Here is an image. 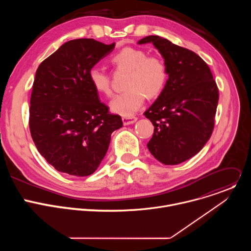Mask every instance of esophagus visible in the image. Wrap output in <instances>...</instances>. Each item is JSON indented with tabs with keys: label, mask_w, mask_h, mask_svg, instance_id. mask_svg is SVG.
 <instances>
[{
	"label": "esophagus",
	"mask_w": 251,
	"mask_h": 251,
	"mask_svg": "<svg viewBox=\"0 0 251 251\" xmlns=\"http://www.w3.org/2000/svg\"><path fill=\"white\" fill-rule=\"evenodd\" d=\"M122 121L124 125H130L137 121V117H123Z\"/></svg>",
	"instance_id": "esophagus-1"
}]
</instances>
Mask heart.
<instances>
[{"label":"heart","mask_w":251,"mask_h":251,"mask_svg":"<svg viewBox=\"0 0 251 251\" xmlns=\"http://www.w3.org/2000/svg\"><path fill=\"white\" fill-rule=\"evenodd\" d=\"M111 62L118 70L128 71L127 89L110 102V108L116 114L130 117L144 104L146 96L156 98L165 88L168 68L159 56L148 55L142 49L126 47L111 57ZM89 80L98 93L112 95L110 78L102 69L93 67L89 71Z\"/></svg>","instance_id":"1"}]
</instances>
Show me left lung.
Wrapping results in <instances>:
<instances>
[{
	"label": "left lung",
	"mask_w": 251,
	"mask_h": 251,
	"mask_svg": "<svg viewBox=\"0 0 251 251\" xmlns=\"http://www.w3.org/2000/svg\"><path fill=\"white\" fill-rule=\"evenodd\" d=\"M152 43L164 57L169 78L165 88L144 112L154 125L147 144L164 165H177L198 154L211 136L219 102V88L204 60L194 51L158 35Z\"/></svg>",
	"instance_id": "1"
}]
</instances>
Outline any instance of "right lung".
Instances as JSON below:
<instances>
[{
  "label": "right lung",
  "instance_id": "1",
  "mask_svg": "<svg viewBox=\"0 0 251 251\" xmlns=\"http://www.w3.org/2000/svg\"><path fill=\"white\" fill-rule=\"evenodd\" d=\"M93 39L63 44L37 69L29 107L35 147L55 170L93 174L108 150L111 134L123 126L110 114L89 80V71L114 50Z\"/></svg>",
  "mask_w": 251,
  "mask_h": 251
}]
</instances>
